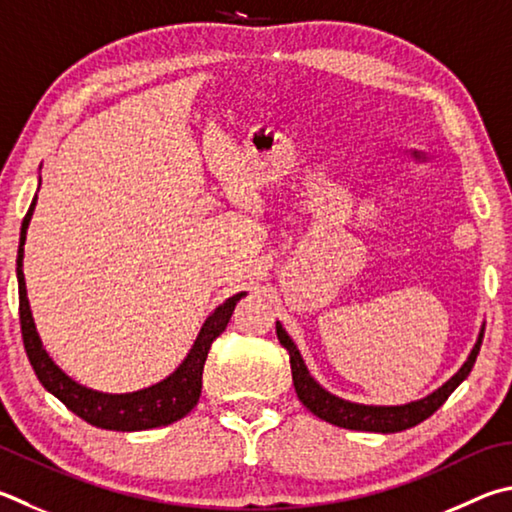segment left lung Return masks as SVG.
I'll return each mask as SVG.
<instances>
[{
  "label": "left lung",
  "instance_id": "8db88e82",
  "mask_svg": "<svg viewBox=\"0 0 512 512\" xmlns=\"http://www.w3.org/2000/svg\"><path fill=\"white\" fill-rule=\"evenodd\" d=\"M277 340L282 342V347L291 356V374L297 398H300L306 410H311L315 416H320L322 421L331 425L347 427V430H360V432H380V434H392L403 432L407 427H414L425 418H430L439 407L448 401V396L457 389L463 380L475 367L477 353L483 340V329L479 333V340L475 349L470 351L468 360L463 362V367L454 374L448 383L436 389L430 396L421 398V401L407 403V405H394V407H376V405H358L342 401V398L329 394L327 389H322L311 378L309 369H306L300 351L293 345V340L288 338V333L282 329V324L277 322Z\"/></svg>",
  "mask_w": 512,
  "mask_h": 512
}]
</instances>
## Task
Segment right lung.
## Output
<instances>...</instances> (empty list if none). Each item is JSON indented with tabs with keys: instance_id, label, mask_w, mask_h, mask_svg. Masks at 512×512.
<instances>
[{
	"instance_id": "obj_1",
	"label": "right lung",
	"mask_w": 512,
	"mask_h": 512,
	"mask_svg": "<svg viewBox=\"0 0 512 512\" xmlns=\"http://www.w3.org/2000/svg\"><path fill=\"white\" fill-rule=\"evenodd\" d=\"M35 210V201L26 212L22 232H20V253H17V282H20V324L26 356L31 360L35 376L44 385L46 392H51L58 401H62L69 410L80 416L89 425L102 427V430L116 432H138L152 430V427L170 425L188 414L194 405L199 403L201 396V380H203V365H206L208 351L224 329L228 327L230 315L235 311V304L246 293H237L217 306L215 313L203 322L197 340L188 353V358L181 362V367L172 376L161 380L159 385H152L141 392L132 394H100L94 389H87L71 380L64 371L55 365L44 351L42 340L35 331V322L31 315L29 297H26V282L22 273L24 259V241L26 228L31 224Z\"/></svg>"
}]
</instances>
